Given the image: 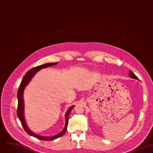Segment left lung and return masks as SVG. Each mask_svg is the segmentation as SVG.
<instances>
[{
	"mask_svg": "<svg viewBox=\"0 0 153 153\" xmlns=\"http://www.w3.org/2000/svg\"><path fill=\"white\" fill-rule=\"evenodd\" d=\"M129 76L131 77V78H133V79H138V77L135 76L134 74L131 71H129Z\"/></svg>",
	"mask_w": 153,
	"mask_h": 153,
	"instance_id": "obj_1",
	"label": "left lung"
}]
</instances>
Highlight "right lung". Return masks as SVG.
<instances>
[{
  "label": "right lung",
  "mask_w": 153,
  "mask_h": 153,
  "mask_svg": "<svg viewBox=\"0 0 153 153\" xmlns=\"http://www.w3.org/2000/svg\"><path fill=\"white\" fill-rule=\"evenodd\" d=\"M58 62H55V63H48V64H45L42 65H39L37 67H35L34 68H32L31 69L30 71H28L25 76H24L23 79L20 84V86L19 87V89L18 91V110H17V115H18V117L19 118V119L22 124V127H23L25 131L29 134L30 135H31V136L35 137L38 139L43 140H52L55 139H57L61 136L63 135L66 131H67V128L68 126V123H69V115L71 111L73 108L74 106H71V108L68 110L67 113L65 114V120H66V123H65V126L64 128L63 131H62L59 134L54 135V136L52 137H43V136H39V135H38L35 134L33 133L28 128V127L26 126V122L25 120V117H24V101H23V91L25 89V87L27 85L31 79V78L33 77V76L40 69H43V68L45 67H48L50 66H52L53 65L57 64Z\"/></svg>",
  "instance_id": "1"
}]
</instances>
